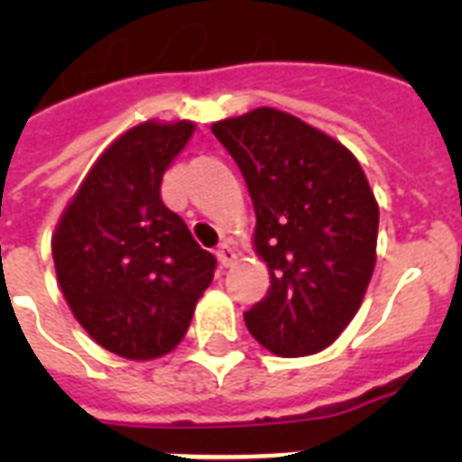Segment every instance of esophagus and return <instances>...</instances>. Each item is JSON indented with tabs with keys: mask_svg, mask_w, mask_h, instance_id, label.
Instances as JSON below:
<instances>
[{
	"mask_svg": "<svg viewBox=\"0 0 462 462\" xmlns=\"http://www.w3.org/2000/svg\"><path fill=\"white\" fill-rule=\"evenodd\" d=\"M217 261H220V266H232L235 263V259H237V254H235V249H232L230 245H220L217 246Z\"/></svg>",
	"mask_w": 462,
	"mask_h": 462,
	"instance_id": "1",
	"label": "esophagus"
}]
</instances>
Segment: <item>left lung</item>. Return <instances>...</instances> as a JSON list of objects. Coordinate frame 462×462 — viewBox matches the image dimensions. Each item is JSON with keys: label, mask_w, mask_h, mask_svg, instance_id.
<instances>
[{"label": "left lung", "mask_w": 462, "mask_h": 462, "mask_svg": "<svg viewBox=\"0 0 462 462\" xmlns=\"http://www.w3.org/2000/svg\"><path fill=\"white\" fill-rule=\"evenodd\" d=\"M245 177L254 246L271 273L246 328L281 357L328 347L357 314L376 261L379 206L357 158L302 119L259 107L210 126Z\"/></svg>", "instance_id": "left-lung-1"}]
</instances>
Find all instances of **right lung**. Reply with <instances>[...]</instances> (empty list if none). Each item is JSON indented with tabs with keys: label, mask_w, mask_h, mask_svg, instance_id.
Wrapping results in <instances>:
<instances>
[{
	"label": "right lung",
	"mask_w": 462,
	"mask_h": 462,
	"mask_svg": "<svg viewBox=\"0 0 462 462\" xmlns=\"http://www.w3.org/2000/svg\"><path fill=\"white\" fill-rule=\"evenodd\" d=\"M191 134V122H146L119 136L52 237L57 281L76 321L119 357L172 350L216 273V256L160 196L167 165Z\"/></svg>",
	"instance_id": "add662e5"
}]
</instances>
